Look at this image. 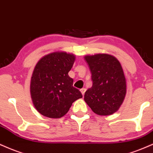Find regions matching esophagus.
<instances>
[{"mask_svg": "<svg viewBox=\"0 0 153 153\" xmlns=\"http://www.w3.org/2000/svg\"><path fill=\"white\" fill-rule=\"evenodd\" d=\"M80 91H81V92H82V95H84V93H85V91H86V89H84V88H82V89H80Z\"/></svg>", "mask_w": 153, "mask_h": 153, "instance_id": "obj_1", "label": "esophagus"}]
</instances>
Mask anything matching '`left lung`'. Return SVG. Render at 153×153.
<instances>
[{
    "label": "left lung",
    "mask_w": 153,
    "mask_h": 153,
    "mask_svg": "<svg viewBox=\"0 0 153 153\" xmlns=\"http://www.w3.org/2000/svg\"><path fill=\"white\" fill-rule=\"evenodd\" d=\"M92 87L84 94V101L98 115H110L119 109L126 94V79L119 61L107 53L87 55Z\"/></svg>",
    "instance_id": "obj_1"
}]
</instances>
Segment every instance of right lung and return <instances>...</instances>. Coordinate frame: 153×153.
<instances>
[{"label": "right lung", "mask_w": 153, "mask_h": 153, "mask_svg": "<svg viewBox=\"0 0 153 153\" xmlns=\"http://www.w3.org/2000/svg\"><path fill=\"white\" fill-rule=\"evenodd\" d=\"M74 61V54L56 51L38 62L32 74L30 91L34 107L42 115L61 118L74 102L82 97L68 74Z\"/></svg>", "instance_id": "1"}]
</instances>
